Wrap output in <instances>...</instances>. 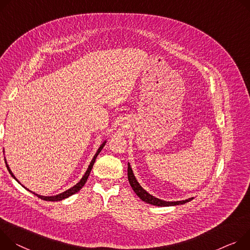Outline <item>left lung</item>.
<instances>
[{
    "instance_id": "obj_1",
    "label": "left lung",
    "mask_w": 250,
    "mask_h": 250,
    "mask_svg": "<svg viewBox=\"0 0 250 250\" xmlns=\"http://www.w3.org/2000/svg\"><path fill=\"white\" fill-rule=\"evenodd\" d=\"M128 181H129L130 186L132 187V188L135 191L136 195L139 197L143 202H145L147 204H150V205H153V206H157V207H174V206L184 205V204L193 200V198H189V199L185 200V201L166 202V201L160 200V199L150 195V193L146 189H144L139 183H138L137 179L134 176V173L132 171V168H131V166H130L129 163H128Z\"/></svg>"
}]
</instances>
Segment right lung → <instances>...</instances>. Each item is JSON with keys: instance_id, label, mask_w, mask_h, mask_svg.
Listing matches in <instances>:
<instances>
[{"instance_id": "1", "label": "right lung", "mask_w": 250, "mask_h": 250, "mask_svg": "<svg viewBox=\"0 0 250 250\" xmlns=\"http://www.w3.org/2000/svg\"><path fill=\"white\" fill-rule=\"evenodd\" d=\"M105 144H106V140L100 145V147L98 148V150H97V152L95 153V155L93 156V158H92V160H91V162H90V164H89V166H88V168H87V170H86V172H85V174L83 175V177L80 179V181L76 184V185H74L73 187H71L70 188H68V189H66V190H64L63 192H61V193H59V195H55V196H50V197H45V196H41V195H38V193H36V192H33L35 196H37L38 198H40V199H42V200H43V201H48V202H59V201H62V200H64V199H66V198H68V197H70V196H72V195H74L75 192H77L78 190H80L81 188H82V187L85 185V183H86V181H87V179H88V177H89V174H90V172H91V169H92V167H93V165H94V162H95V160H96V158H97V156L99 155V153L101 152V150L103 149V147L105 146ZM5 163H6V166H7V169H8V171H9V173L11 174V176L20 184V185H21L20 182H19V180L14 176V174H13V172L11 171V169H10V167H9V165H8V163H7V160H6V158H5ZM22 186V185H21ZM25 189H27L24 186H22ZM29 191H31L32 192V190H30V189H27Z\"/></svg>"}]
</instances>
